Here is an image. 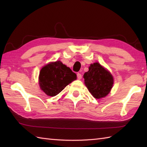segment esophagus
I'll use <instances>...</instances> for the list:
<instances>
[{"mask_svg": "<svg viewBox=\"0 0 147 147\" xmlns=\"http://www.w3.org/2000/svg\"><path fill=\"white\" fill-rule=\"evenodd\" d=\"M77 78H78V80L82 79V74H81V73H78L77 74Z\"/></svg>", "mask_w": 147, "mask_h": 147, "instance_id": "esophagus-1", "label": "esophagus"}]
</instances>
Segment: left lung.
Here are the masks:
<instances>
[{"label": "left lung", "mask_w": 147, "mask_h": 147, "mask_svg": "<svg viewBox=\"0 0 147 147\" xmlns=\"http://www.w3.org/2000/svg\"><path fill=\"white\" fill-rule=\"evenodd\" d=\"M83 78L89 92L97 99L107 96L113 86V76L98 62L90 64L88 71L84 74Z\"/></svg>", "instance_id": "1"}]
</instances>
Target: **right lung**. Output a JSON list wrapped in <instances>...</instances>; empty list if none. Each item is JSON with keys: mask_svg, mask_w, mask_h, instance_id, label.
I'll use <instances>...</instances> for the list:
<instances>
[{"mask_svg": "<svg viewBox=\"0 0 147 147\" xmlns=\"http://www.w3.org/2000/svg\"><path fill=\"white\" fill-rule=\"evenodd\" d=\"M77 78L76 74L60 61L50 62L40 70L39 85L46 95L54 96Z\"/></svg>", "mask_w": 147, "mask_h": 147, "instance_id": "obj_1", "label": "right lung"}]
</instances>
